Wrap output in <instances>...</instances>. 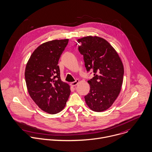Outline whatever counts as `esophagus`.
I'll use <instances>...</instances> for the list:
<instances>
[{
	"label": "esophagus",
	"mask_w": 152,
	"mask_h": 152,
	"mask_svg": "<svg viewBox=\"0 0 152 152\" xmlns=\"http://www.w3.org/2000/svg\"><path fill=\"white\" fill-rule=\"evenodd\" d=\"M78 83H79V80H76L75 81H74V82H72V83H71L70 84H71V86H72V87H74V86H75L76 85H77Z\"/></svg>",
	"instance_id": "1"
}]
</instances>
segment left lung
Instances as JSON below:
<instances>
[{"label": "left lung", "mask_w": 152, "mask_h": 152, "mask_svg": "<svg viewBox=\"0 0 152 152\" xmlns=\"http://www.w3.org/2000/svg\"><path fill=\"white\" fill-rule=\"evenodd\" d=\"M78 41L81 44L78 51L83 56L86 71H93L94 76L87 81L90 91L84 96L85 101L94 111H105L120 94L124 75L123 64L114 48L102 38L89 36Z\"/></svg>", "instance_id": "8db88e82"}]
</instances>
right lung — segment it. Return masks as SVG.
I'll list each match as a JSON object with an SVG mask.
<instances>
[{"label": "right lung", "instance_id": "add662e5", "mask_svg": "<svg viewBox=\"0 0 152 152\" xmlns=\"http://www.w3.org/2000/svg\"><path fill=\"white\" fill-rule=\"evenodd\" d=\"M69 39L53 40L39 45L26 65L28 92L36 104L51 114L61 111L70 95L69 86L60 79L58 60Z\"/></svg>", "mask_w": 152, "mask_h": 152}]
</instances>
